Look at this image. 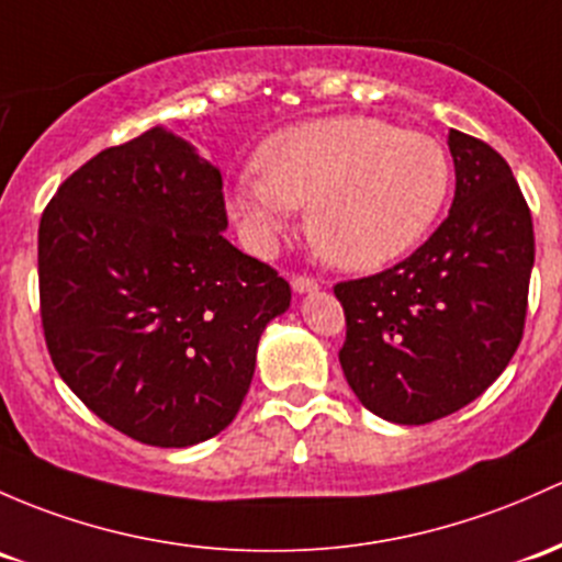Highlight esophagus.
<instances>
[{"instance_id":"obj_1","label":"esophagus","mask_w":562,"mask_h":562,"mask_svg":"<svg viewBox=\"0 0 562 562\" xmlns=\"http://www.w3.org/2000/svg\"><path fill=\"white\" fill-rule=\"evenodd\" d=\"M291 285H293V291H296V293H312V291H317V280H312V277H306V274H296V277H293Z\"/></svg>"}]
</instances>
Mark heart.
Segmentation results:
<instances>
[{
  "mask_svg": "<svg viewBox=\"0 0 562 562\" xmlns=\"http://www.w3.org/2000/svg\"><path fill=\"white\" fill-rule=\"evenodd\" d=\"M258 169L232 191V212L256 247H269L306 206V232L334 266L380 269L409 252L450 191L441 142L366 115L321 117L271 134Z\"/></svg>",
  "mask_w": 562,
  "mask_h": 562,
  "instance_id": "b5f03b06",
  "label": "heart"
}]
</instances>
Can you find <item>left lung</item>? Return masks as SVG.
Here are the masks:
<instances>
[{"label": "left lung", "mask_w": 562, "mask_h": 562, "mask_svg": "<svg viewBox=\"0 0 562 562\" xmlns=\"http://www.w3.org/2000/svg\"><path fill=\"white\" fill-rule=\"evenodd\" d=\"M450 215L406 261L339 282L347 385L376 417L425 425L463 409L517 352L536 241L528 202L487 142L450 128Z\"/></svg>", "instance_id": "8db88e82"}]
</instances>
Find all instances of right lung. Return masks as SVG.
Masks as SVG:
<instances>
[{"mask_svg":"<svg viewBox=\"0 0 562 562\" xmlns=\"http://www.w3.org/2000/svg\"><path fill=\"white\" fill-rule=\"evenodd\" d=\"M221 169L156 126L69 175L40 221L53 366L104 423L191 447L239 412L291 285L236 250Z\"/></svg>","mask_w":562,"mask_h":562,"instance_id":"add662e5","label":"right lung"}]
</instances>
